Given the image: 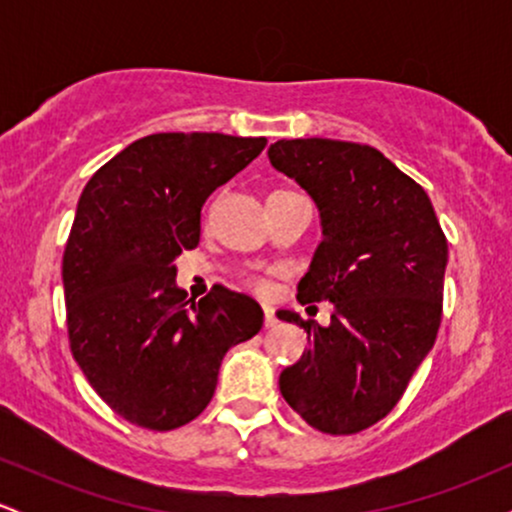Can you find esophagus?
<instances>
[{
    "mask_svg": "<svg viewBox=\"0 0 512 512\" xmlns=\"http://www.w3.org/2000/svg\"><path fill=\"white\" fill-rule=\"evenodd\" d=\"M276 325V317H274V310L272 308H264V327H274Z\"/></svg>",
    "mask_w": 512,
    "mask_h": 512,
    "instance_id": "esophagus-1",
    "label": "esophagus"
}]
</instances>
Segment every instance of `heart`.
<instances>
[{
  "label": "heart",
  "mask_w": 512,
  "mask_h": 512,
  "mask_svg": "<svg viewBox=\"0 0 512 512\" xmlns=\"http://www.w3.org/2000/svg\"><path fill=\"white\" fill-rule=\"evenodd\" d=\"M252 289H255L257 293H267L269 291L267 279H252Z\"/></svg>",
  "instance_id": "obj_1"
}]
</instances>
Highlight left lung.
<instances>
[{"label":"left lung","instance_id":"obj_1","mask_svg":"<svg viewBox=\"0 0 512 512\" xmlns=\"http://www.w3.org/2000/svg\"><path fill=\"white\" fill-rule=\"evenodd\" d=\"M269 161L320 209L322 243L298 281V303L334 305L327 327L276 313L310 339L279 390L317 431L351 436L395 409L433 349L448 240L424 187L373 146L281 139Z\"/></svg>","mask_w":512,"mask_h":512}]
</instances>
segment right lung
Returning a JSON list of instances; mask_svg holds the SVG:
<instances>
[{
    "mask_svg": "<svg viewBox=\"0 0 512 512\" xmlns=\"http://www.w3.org/2000/svg\"><path fill=\"white\" fill-rule=\"evenodd\" d=\"M264 137L161 132L93 173L62 257L69 349L115 414L173 431L211 402L223 356L262 330V308L214 286L187 301L175 257L197 248L202 207Z\"/></svg>",
    "mask_w": 512,
    "mask_h": 512,
    "instance_id": "obj_1",
    "label": "right lung"
}]
</instances>
